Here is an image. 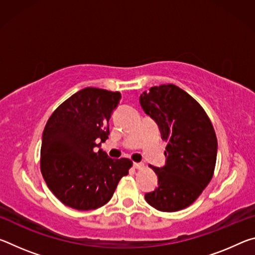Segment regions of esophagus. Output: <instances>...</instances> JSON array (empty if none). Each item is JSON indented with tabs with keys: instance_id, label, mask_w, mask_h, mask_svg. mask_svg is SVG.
I'll list each match as a JSON object with an SVG mask.
<instances>
[{
	"instance_id": "esophagus-1",
	"label": "esophagus",
	"mask_w": 255,
	"mask_h": 255,
	"mask_svg": "<svg viewBox=\"0 0 255 255\" xmlns=\"http://www.w3.org/2000/svg\"><path fill=\"white\" fill-rule=\"evenodd\" d=\"M133 167H135V169H137V170H141L144 167V164L143 163H133Z\"/></svg>"
}]
</instances>
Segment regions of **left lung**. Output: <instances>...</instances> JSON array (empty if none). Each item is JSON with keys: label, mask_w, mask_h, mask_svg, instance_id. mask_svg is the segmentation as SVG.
<instances>
[{"label": "left lung", "mask_w": 255, "mask_h": 255, "mask_svg": "<svg viewBox=\"0 0 255 255\" xmlns=\"http://www.w3.org/2000/svg\"><path fill=\"white\" fill-rule=\"evenodd\" d=\"M139 101L167 141L165 165L150 166L158 185L146 193L145 200L165 213L187 208L213 179L217 157L213 124L204 108L174 84L153 86L140 94Z\"/></svg>", "instance_id": "obj_1"}]
</instances>
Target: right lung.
<instances>
[{"instance_id": "obj_1", "label": "right lung", "mask_w": 255, "mask_h": 255, "mask_svg": "<svg viewBox=\"0 0 255 255\" xmlns=\"http://www.w3.org/2000/svg\"><path fill=\"white\" fill-rule=\"evenodd\" d=\"M122 94L85 88L64 101L47 122L40 149L46 184L65 206L91 210L106 205L132 166L100 147L109 135V119Z\"/></svg>"}]
</instances>
